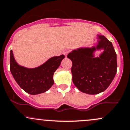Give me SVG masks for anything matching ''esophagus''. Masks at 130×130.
Wrapping results in <instances>:
<instances>
[{
    "mask_svg": "<svg viewBox=\"0 0 130 130\" xmlns=\"http://www.w3.org/2000/svg\"><path fill=\"white\" fill-rule=\"evenodd\" d=\"M69 52H70V50H65L63 51V54L65 55V56H67V54H68V53H69Z\"/></svg>",
    "mask_w": 130,
    "mask_h": 130,
    "instance_id": "1",
    "label": "esophagus"
}]
</instances>
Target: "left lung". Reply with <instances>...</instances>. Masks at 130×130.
<instances>
[{
	"label": "left lung",
	"instance_id": "1",
	"mask_svg": "<svg viewBox=\"0 0 130 130\" xmlns=\"http://www.w3.org/2000/svg\"><path fill=\"white\" fill-rule=\"evenodd\" d=\"M96 46L81 47L67 56L72 61V79L78 90L89 95L104 92L117 73V54L112 44L103 35H97ZM103 49L98 57L94 53Z\"/></svg>",
	"mask_w": 130,
	"mask_h": 130
}]
</instances>
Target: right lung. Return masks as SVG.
I'll list each match as a JSON object with an SVG mask.
<instances>
[{
    "mask_svg": "<svg viewBox=\"0 0 130 130\" xmlns=\"http://www.w3.org/2000/svg\"><path fill=\"white\" fill-rule=\"evenodd\" d=\"M65 58L64 55L51 57L40 66L33 68L21 66L16 62L13 51H10V71L18 84L30 95L48 90L54 84L53 75Z\"/></svg>",
    "mask_w": 130,
    "mask_h": 130,
    "instance_id": "right-lung-1",
    "label": "right lung"
}]
</instances>
